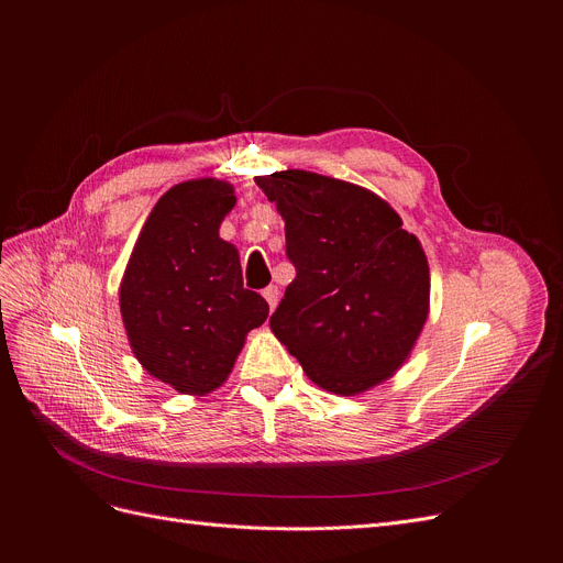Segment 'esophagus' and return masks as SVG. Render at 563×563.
<instances>
[{
    "label": "esophagus",
    "instance_id": "obj_1",
    "mask_svg": "<svg viewBox=\"0 0 563 563\" xmlns=\"http://www.w3.org/2000/svg\"><path fill=\"white\" fill-rule=\"evenodd\" d=\"M262 297L266 299V303H269V308L274 310V308L278 306V287H276V285H269V287H266V289L262 291Z\"/></svg>",
    "mask_w": 563,
    "mask_h": 563
}]
</instances>
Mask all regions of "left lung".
Returning <instances> with one entry per match:
<instances>
[{"mask_svg":"<svg viewBox=\"0 0 563 563\" xmlns=\"http://www.w3.org/2000/svg\"><path fill=\"white\" fill-rule=\"evenodd\" d=\"M285 221L297 278L269 319L312 383L361 395L408 361L429 317V262L390 202L338 177L257 175Z\"/></svg>","mask_w":563,"mask_h":563,"instance_id":"obj_1","label":"left lung"}]
</instances>
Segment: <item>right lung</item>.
<instances>
[{
  "instance_id": "add662e5",
  "label": "right lung",
  "mask_w": 563,
  "mask_h": 563,
  "mask_svg": "<svg viewBox=\"0 0 563 563\" xmlns=\"http://www.w3.org/2000/svg\"><path fill=\"white\" fill-rule=\"evenodd\" d=\"M234 202V187L217 177L170 187L145 219L118 289L136 361L183 395L223 386L246 335L269 314L244 289L240 251L219 236Z\"/></svg>"
}]
</instances>
